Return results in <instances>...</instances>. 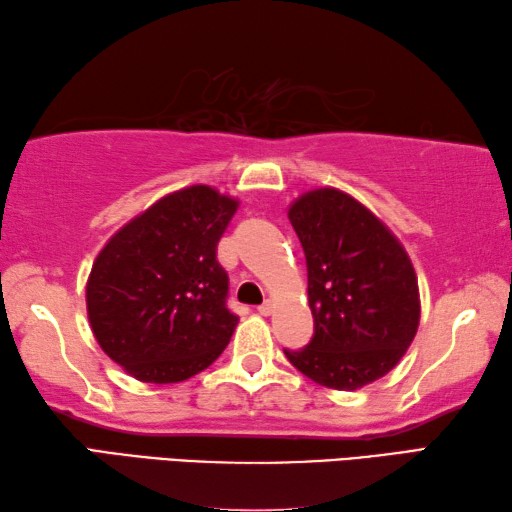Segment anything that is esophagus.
I'll list each match as a JSON object with an SVG mask.
<instances>
[{
    "mask_svg": "<svg viewBox=\"0 0 512 512\" xmlns=\"http://www.w3.org/2000/svg\"><path fill=\"white\" fill-rule=\"evenodd\" d=\"M257 310H259V315H264V317H268L270 313H273V302H270V299H268V302H264V304H262V306H259Z\"/></svg>",
    "mask_w": 512,
    "mask_h": 512,
    "instance_id": "1",
    "label": "esophagus"
}]
</instances>
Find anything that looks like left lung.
I'll return each mask as SVG.
<instances>
[{
  "label": "left lung",
  "mask_w": 512,
  "mask_h": 512,
  "mask_svg": "<svg viewBox=\"0 0 512 512\" xmlns=\"http://www.w3.org/2000/svg\"><path fill=\"white\" fill-rule=\"evenodd\" d=\"M288 219L308 268L315 333L288 362L315 384L357 390L390 373L419 326V286L388 226L344 190L315 188Z\"/></svg>",
  "instance_id": "left-lung-1"
}]
</instances>
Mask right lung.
<instances>
[{
	"label": "right lung",
	"mask_w": 512,
	"mask_h": 512,
	"mask_svg": "<svg viewBox=\"0 0 512 512\" xmlns=\"http://www.w3.org/2000/svg\"><path fill=\"white\" fill-rule=\"evenodd\" d=\"M239 202L197 184L159 199L119 228L86 284L97 344L146 384L202 373L239 322L226 306L228 275L217 244Z\"/></svg>",
	"instance_id": "add662e5"
}]
</instances>
